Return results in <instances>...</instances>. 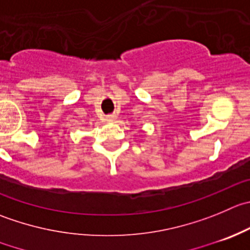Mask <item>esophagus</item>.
I'll use <instances>...</instances> for the list:
<instances>
[{
    "instance_id": "esophagus-1",
    "label": "esophagus",
    "mask_w": 250,
    "mask_h": 250,
    "mask_svg": "<svg viewBox=\"0 0 250 250\" xmlns=\"http://www.w3.org/2000/svg\"><path fill=\"white\" fill-rule=\"evenodd\" d=\"M116 120V116L115 115H108L105 117V121H107V122H113V121Z\"/></svg>"
}]
</instances>
